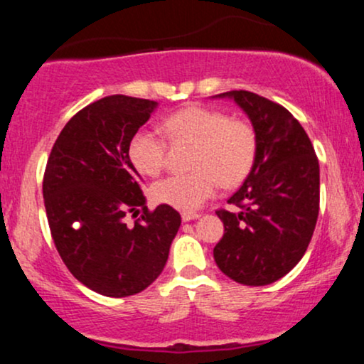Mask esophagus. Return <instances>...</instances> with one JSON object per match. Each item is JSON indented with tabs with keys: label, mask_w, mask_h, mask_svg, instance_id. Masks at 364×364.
I'll list each match as a JSON object with an SVG mask.
<instances>
[{
	"label": "esophagus",
	"mask_w": 364,
	"mask_h": 364,
	"mask_svg": "<svg viewBox=\"0 0 364 364\" xmlns=\"http://www.w3.org/2000/svg\"><path fill=\"white\" fill-rule=\"evenodd\" d=\"M198 217H200L198 212H183V214H181L183 223H190V220L198 219Z\"/></svg>",
	"instance_id": "34e87169"
}]
</instances>
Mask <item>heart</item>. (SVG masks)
<instances>
[{"mask_svg": "<svg viewBox=\"0 0 364 364\" xmlns=\"http://www.w3.org/2000/svg\"><path fill=\"white\" fill-rule=\"evenodd\" d=\"M171 140L196 144L190 174H176L152 188L159 203L178 210H196L215 195L220 181L235 186L248 176L257 157V135L252 124L229 119L224 112L190 106L164 121ZM129 159L145 176H157L164 166L166 139L156 129L141 128L129 140Z\"/></svg>", "mask_w": 364, "mask_h": 364, "instance_id": "1", "label": "heart"}]
</instances>
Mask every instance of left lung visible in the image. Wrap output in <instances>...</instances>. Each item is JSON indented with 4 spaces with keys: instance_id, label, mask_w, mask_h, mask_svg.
Masks as SVG:
<instances>
[{
    "instance_id": "8db88e82",
    "label": "left lung",
    "mask_w": 364,
    "mask_h": 364,
    "mask_svg": "<svg viewBox=\"0 0 364 364\" xmlns=\"http://www.w3.org/2000/svg\"><path fill=\"white\" fill-rule=\"evenodd\" d=\"M245 112L257 135V157L229 203L219 210L224 236L214 260L232 281L267 286L291 272L310 245L320 207V166L310 139L286 107L253 92L212 95Z\"/></svg>"
}]
</instances>
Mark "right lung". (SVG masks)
Returning <instances> with one entry per match:
<instances>
[{"label": "right lung", "instance_id": "right-lung-1", "mask_svg": "<svg viewBox=\"0 0 364 364\" xmlns=\"http://www.w3.org/2000/svg\"><path fill=\"white\" fill-rule=\"evenodd\" d=\"M159 104L109 95L78 111L61 129L46 166L43 195L61 260L77 281L109 298L144 291L161 275L181 215L147 210L132 164V136ZM144 214L133 228L128 211Z\"/></svg>", "mask_w": 364, "mask_h": 364}]
</instances>
